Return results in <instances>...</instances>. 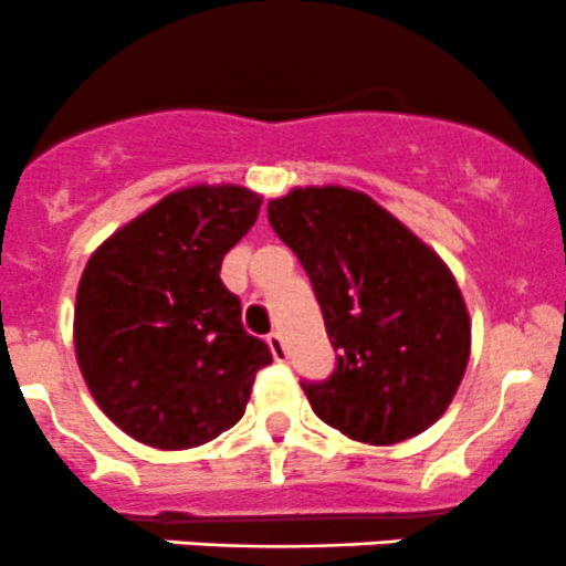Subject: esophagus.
<instances>
[{"label":"esophagus","mask_w":566,"mask_h":566,"mask_svg":"<svg viewBox=\"0 0 566 566\" xmlns=\"http://www.w3.org/2000/svg\"><path fill=\"white\" fill-rule=\"evenodd\" d=\"M266 344H270L272 357H275L277 363H285V360H289V349H285L283 335H281V333H270V335H266Z\"/></svg>","instance_id":"esophagus-1"}]
</instances>
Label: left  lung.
Instances as JSON below:
<instances>
[{"label": "left lung", "instance_id": "8db88e82", "mask_svg": "<svg viewBox=\"0 0 566 566\" xmlns=\"http://www.w3.org/2000/svg\"><path fill=\"white\" fill-rule=\"evenodd\" d=\"M266 214L305 266L338 352L324 382H302L313 412L368 446L432 427L471 357V316L443 259L355 189L296 187Z\"/></svg>", "mask_w": 566, "mask_h": 566}]
</instances>
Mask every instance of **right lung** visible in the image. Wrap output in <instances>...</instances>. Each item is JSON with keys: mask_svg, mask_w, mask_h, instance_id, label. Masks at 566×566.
<instances>
[{"mask_svg": "<svg viewBox=\"0 0 566 566\" xmlns=\"http://www.w3.org/2000/svg\"><path fill=\"white\" fill-rule=\"evenodd\" d=\"M261 195L187 187L112 233L82 272L76 363L95 405L128 438L181 451L244 416L272 352L242 327L220 281L228 250L255 226Z\"/></svg>", "mask_w": 566, "mask_h": 566, "instance_id": "obj_1", "label": "right lung"}]
</instances>
